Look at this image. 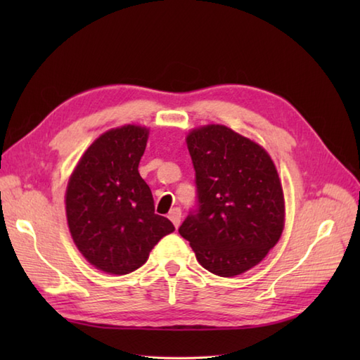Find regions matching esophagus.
Returning <instances> with one entry per match:
<instances>
[{
    "label": "esophagus",
    "instance_id": "34e87169",
    "mask_svg": "<svg viewBox=\"0 0 360 360\" xmlns=\"http://www.w3.org/2000/svg\"><path fill=\"white\" fill-rule=\"evenodd\" d=\"M181 217H182V213H181L179 207H174V209L170 210V213H168V218H170V221L174 224V227H179Z\"/></svg>",
    "mask_w": 360,
    "mask_h": 360
}]
</instances>
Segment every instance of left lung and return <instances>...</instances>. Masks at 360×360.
Segmentation results:
<instances>
[{"label":"left lung","mask_w":360,"mask_h":360,"mask_svg":"<svg viewBox=\"0 0 360 360\" xmlns=\"http://www.w3.org/2000/svg\"><path fill=\"white\" fill-rule=\"evenodd\" d=\"M187 148L198 209L179 233L202 267L235 277L262 262L281 236L285 198L277 168L263 147L224 125L192 129Z\"/></svg>","instance_id":"8db88e82"}]
</instances>
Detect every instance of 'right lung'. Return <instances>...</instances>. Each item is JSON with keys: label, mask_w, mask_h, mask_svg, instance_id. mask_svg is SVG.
Wrapping results in <instances>:
<instances>
[{"label": "right lung", "mask_w": 360, "mask_h": 360, "mask_svg": "<svg viewBox=\"0 0 360 360\" xmlns=\"http://www.w3.org/2000/svg\"><path fill=\"white\" fill-rule=\"evenodd\" d=\"M148 129L124 125L103 133L83 153L66 188V218L75 246L97 269L129 274L172 233L156 215L151 190L139 174Z\"/></svg>", "instance_id": "right-lung-1"}]
</instances>
